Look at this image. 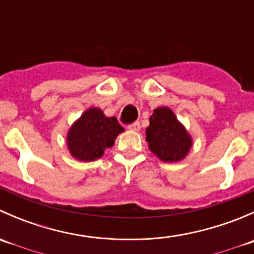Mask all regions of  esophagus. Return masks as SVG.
Listing matches in <instances>:
<instances>
[{
	"label": "esophagus",
	"instance_id": "esophagus-1",
	"mask_svg": "<svg viewBox=\"0 0 254 254\" xmlns=\"http://www.w3.org/2000/svg\"><path fill=\"white\" fill-rule=\"evenodd\" d=\"M127 127H129L130 130H132V131H140V129H141V125H140L139 122H135V123H132V124L127 125Z\"/></svg>",
	"mask_w": 254,
	"mask_h": 254
}]
</instances>
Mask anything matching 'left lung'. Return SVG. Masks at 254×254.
Segmentation results:
<instances>
[{"instance_id": "obj_1", "label": "left lung", "mask_w": 254, "mask_h": 254, "mask_svg": "<svg viewBox=\"0 0 254 254\" xmlns=\"http://www.w3.org/2000/svg\"><path fill=\"white\" fill-rule=\"evenodd\" d=\"M146 141L151 152L165 162L183 160L191 147V137L170 108L160 107L150 117Z\"/></svg>"}]
</instances>
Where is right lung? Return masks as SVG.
<instances>
[{"instance_id": "obj_1", "label": "right lung", "mask_w": 254, "mask_h": 254, "mask_svg": "<svg viewBox=\"0 0 254 254\" xmlns=\"http://www.w3.org/2000/svg\"><path fill=\"white\" fill-rule=\"evenodd\" d=\"M124 131L117 118H108L98 108H89L71 127L67 134L70 153L79 161H94L106 148L114 145L115 137Z\"/></svg>"}]
</instances>
